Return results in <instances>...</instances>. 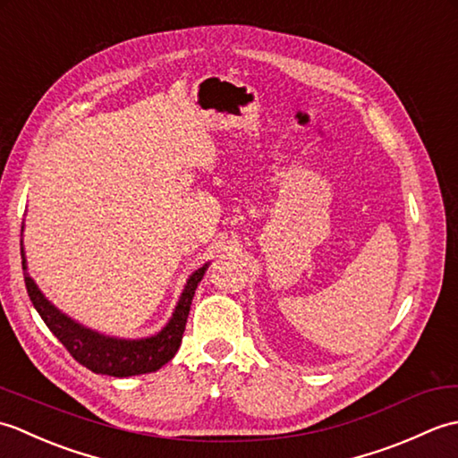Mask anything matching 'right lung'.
Wrapping results in <instances>:
<instances>
[{"label": "right lung", "instance_id": "1", "mask_svg": "<svg viewBox=\"0 0 458 458\" xmlns=\"http://www.w3.org/2000/svg\"><path fill=\"white\" fill-rule=\"evenodd\" d=\"M23 258V248H21ZM208 266H202L189 277L184 285L182 295L179 299L174 313L159 335L141 338V340H122L94 333L90 328L74 323L72 318L63 315L55 305L48 303L41 291L37 289L33 279L29 277L23 258V276L29 299H31L37 313L41 315L48 330L61 340L63 346L71 352V356L86 366L96 374H108L115 377H128L138 374H149L165 366L169 360L177 354L181 346L184 327H187V317L191 310V303L194 291L200 284V279Z\"/></svg>", "mask_w": 458, "mask_h": 458}]
</instances>
